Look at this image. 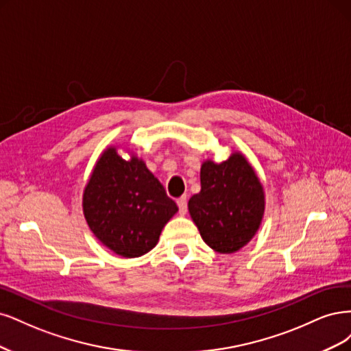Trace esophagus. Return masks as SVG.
<instances>
[{
	"mask_svg": "<svg viewBox=\"0 0 351 351\" xmlns=\"http://www.w3.org/2000/svg\"><path fill=\"white\" fill-rule=\"evenodd\" d=\"M176 202H178V207H179V213L180 214H185L186 208H188V198H186V195L178 198Z\"/></svg>",
	"mask_w": 351,
	"mask_h": 351,
	"instance_id": "esophagus-1",
	"label": "esophagus"
}]
</instances>
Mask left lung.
I'll use <instances>...</instances> for the list:
<instances>
[{"label":"left lung","instance_id":"1","mask_svg":"<svg viewBox=\"0 0 351 351\" xmlns=\"http://www.w3.org/2000/svg\"><path fill=\"white\" fill-rule=\"evenodd\" d=\"M201 191L188 208L204 242L220 254L239 251L256 233L264 214V192L251 165L232 154L201 166Z\"/></svg>","mask_w":351,"mask_h":351}]
</instances>
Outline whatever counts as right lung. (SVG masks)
I'll return each instance as SVG.
<instances>
[{
    "mask_svg": "<svg viewBox=\"0 0 351 351\" xmlns=\"http://www.w3.org/2000/svg\"><path fill=\"white\" fill-rule=\"evenodd\" d=\"M84 216L97 239L121 256L149 252L178 211L159 179L143 160L130 162L108 149L84 189Z\"/></svg>",
    "mask_w": 351,
    "mask_h": 351,
    "instance_id": "obj_1",
    "label": "right lung"
}]
</instances>
